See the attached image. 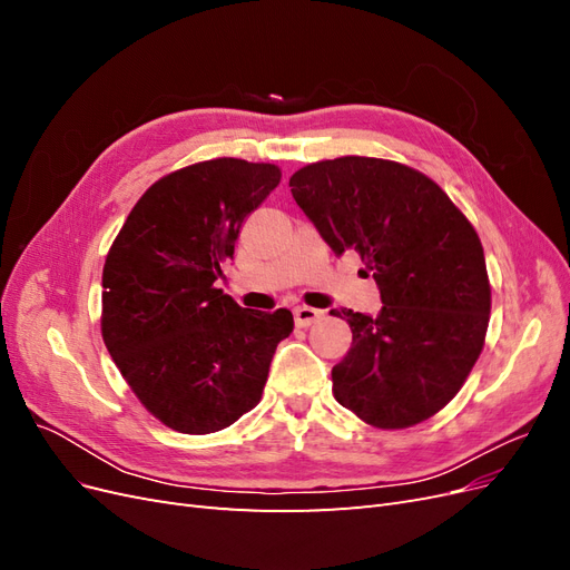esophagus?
<instances>
[{
    "instance_id": "obj_1",
    "label": "esophagus",
    "mask_w": 570,
    "mask_h": 570,
    "mask_svg": "<svg viewBox=\"0 0 570 570\" xmlns=\"http://www.w3.org/2000/svg\"><path fill=\"white\" fill-rule=\"evenodd\" d=\"M321 316H323V312H318V308H314V306H297L295 308V323L299 327H308L312 323H316Z\"/></svg>"
}]
</instances>
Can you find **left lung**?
Here are the masks:
<instances>
[{"mask_svg": "<svg viewBox=\"0 0 570 570\" xmlns=\"http://www.w3.org/2000/svg\"><path fill=\"white\" fill-rule=\"evenodd\" d=\"M289 187L325 243L354 249L381 287L377 316L331 312L352 327L335 400L381 430L435 416L485 347L492 289L471 220L435 180L390 159L316 161Z\"/></svg>", "mask_w": 570, "mask_h": 570, "instance_id": "8db88e82", "label": "left lung"}]
</instances>
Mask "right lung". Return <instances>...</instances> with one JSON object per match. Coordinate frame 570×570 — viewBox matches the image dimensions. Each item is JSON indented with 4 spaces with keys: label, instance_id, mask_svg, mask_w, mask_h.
I'll return each mask as SVG.
<instances>
[{
    "label": "right lung",
    "instance_id": "obj_1",
    "mask_svg": "<svg viewBox=\"0 0 570 570\" xmlns=\"http://www.w3.org/2000/svg\"><path fill=\"white\" fill-rule=\"evenodd\" d=\"M281 176L233 157L178 168L137 199L107 254L101 337L137 400L178 433H218L252 411L295 327L287 308L252 312L216 287Z\"/></svg>",
    "mask_w": 570,
    "mask_h": 570
}]
</instances>
